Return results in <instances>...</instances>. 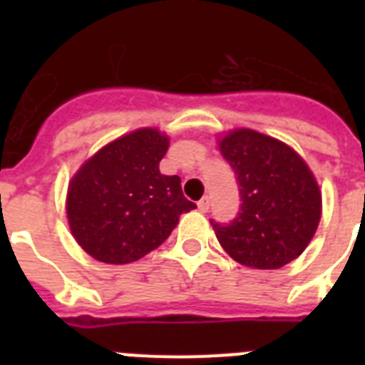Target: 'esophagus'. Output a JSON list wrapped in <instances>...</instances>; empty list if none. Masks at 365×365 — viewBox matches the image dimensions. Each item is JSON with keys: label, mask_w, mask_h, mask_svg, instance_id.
Segmentation results:
<instances>
[{"label": "esophagus", "mask_w": 365, "mask_h": 365, "mask_svg": "<svg viewBox=\"0 0 365 365\" xmlns=\"http://www.w3.org/2000/svg\"><path fill=\"white\" fill-rule=\"evenodd\" d=\"M197 206L201 212H208L210 210V197H202L201 201L197 202Z\"/></svg>", "instance_id": "obj_1"}]
</instances>
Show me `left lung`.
Masks as SVG:
<instances>
[{
	"label": "left lung",
	"instance_id": "left-lung-1",
	"mask_svg": "<svg viewBox=\"0 0 365 365\" xmlns=\"http://www.w3.org/2000/svg\"><path fill=\"white\" fill-rule=\"evenodd\" d=\"M219 150L235 172L241 206L230 222L212 219L219 243L237 263L279 269L307 248L322 217V193L292 148L254 130H234Z\"/></svg>",
	"mask_w": 365,
	"mask_h": 365
}]
</instances>
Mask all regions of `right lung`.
<instances>
[{
  "label": "right lung",
  "instance_id": "1",
  "mask_svg": "<svg viewBox=\"0 0 365 365\" xmlns=\"http://www.w3.org/2000/svg\"><path fill=\"white\" fill-rule=\"evenodd\" d=\"M170 140L153 128L117 138L80 168L67 192V219L89 256L125 265L163 245L195 202L159 163Z\"/></svg>",
  "mask_w": 365,
  "mask_h": 365
}]
</instances>
